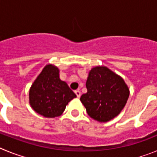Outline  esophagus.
Returning <instances> with one entry per match:
<instances>
[{"label":"esophagus","mask_w":157,"mask_h":157,"mask_svg":"<svg viewBox=\"0 0 157 157\" xmlns=\"http://www.w3.org/2000/svg\"><path fill=\"white\" fill-rule=\"evenodd\" d=\"M75 93L76 96H77V98H80V96H81V92H80V91L78 90L75 91Z\"/></svg>","instance_id":"obj_1"}]
</instances>
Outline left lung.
Listing matches in <instances>:
<instances>
[{"label": "left lung", "mask_w": 157, "mask_h": 157, "mask_svg": "<svg viewBox=\"0 0 157 157\" xmlns=\"http://www.w3.org/2000/svg\"><path fill=\"white\" fill-rule=\"evenodd\" d=\"M87 93L80 101L88 115L98 122H108L125 107L130 90L124 80L107 67L98 66L89 72Z\"/></svg>", "instance_id": "obj_1"}]
</instances>
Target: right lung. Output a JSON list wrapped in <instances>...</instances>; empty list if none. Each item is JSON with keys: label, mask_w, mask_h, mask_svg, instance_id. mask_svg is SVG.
Instances as JSON below:
<instances>
[{"label": "right lung", "mask_w": 157, "mask_h": 157, "mask_svg": "<svg viewBox=\"0 0 157 157\" xmlns=\"http://www.w3.org/2000/svg\"><path fill=\"white\" fill-rule=\"evenodd\" d=\"M57 67L47 64L32 84L29 91V102L37 113L46 118L59 116L75 93L59 78Z\"/></svg>", "instance_id": "1"}]
</instances>
